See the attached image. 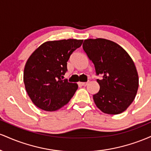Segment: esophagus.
<instances>
[{"instance_id": "1", "label": "esophagus", "mask_w": 151, "mask_h": 151, "mask_svg": "<svg viewBox=\"0 0 151 151\" xmlns=\"http://www.w3.org/2000/svg\"><path fill=\"white\" fill-rule=\"evenodd\" d=\"M87 82H79V84L81 86H86L87 85Z\"/></svg>"}]
</instances>
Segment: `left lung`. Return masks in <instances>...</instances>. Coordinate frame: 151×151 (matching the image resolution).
<instances>
[{"instance_id": "obj_1", "label": "left lung", "mask_w": 151, "mask_h": 151, "mask_svg": "<svg viewBox=\"0 0 151 151\" xmlns=\"http://www.w3.org/2000/svg\"><path fill=\"white\" fill-rule=\"evenodd\" d=\"M83 49L94 65L99 92L93 96L95 104L102 112L119 114L134 100L138 88L136 66L127 52L117 43L103 38L84 40Z\"/></svg>"}]
</instances>
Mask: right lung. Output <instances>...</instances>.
<instances>
[{
  "mask_svg": "<svg viewBox=\"0 0 151 151\" xmlns=\"http://www.w3.org/2000/svg\"><path fill=\"white\" fill-rule=\"evenodd\" d=\"M82 40L47 41L41 45L26 62L23 81L27 94L38 108L53 111L67 104L78 85L63 79L67 61L82 44Z\"/></svg>",
  "mask_w": 151,
  "mask_h": 151,
  "instance_id": "1",
  "label": "right lung"
}]
</instances>
